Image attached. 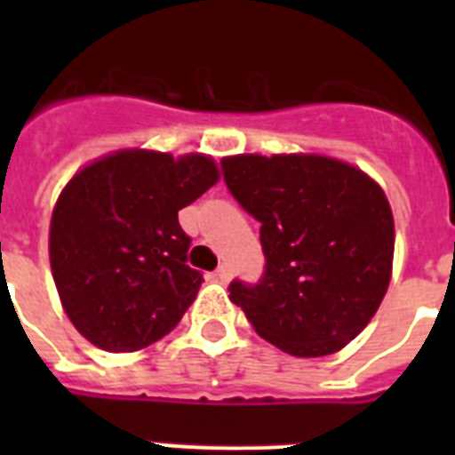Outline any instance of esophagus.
<instances>
[{
    "label": "esophagus",
    "instance_id": "34e87169",
    "mask_svg": "<svg viewBox=\"0 0 455 455\" xmlns=\"http://www.w3.org/2000/svg\"><path fill=\"white\" fill-rule=\"evenodd\" d=\"M214 276H217V281H221V283H227L228 278H231V267H228L227 262L220 264V267H217V271H214Z\"/></svg>",
    "mask_w": 455,
    "mask_h": 455
}]
</instances>
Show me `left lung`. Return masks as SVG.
I'll return each mask as SVG.
<instances>
[{"instance_id": "1", "label": "left lung", "mask_w": 455, "mask_h": 455, "mask_svg": "<svg viewBox=\"0 0 455 455\" xmlns=\"http://www.w3.org/2000/svg\"><path fill=\"white\" fill-rule=\"evenodd\" d=\"M221 172L228 193L262 224L264 274L257 283L234 278L231 302L292 356L342 349L389 285L395 220L380 186L321 156L224 157Z\"/></svg>"}]
</instances>
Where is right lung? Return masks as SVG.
<instances>
[{
  "label": "right lung",
  "instance_id": "right-lung-1",
  "mask_svg": "<svg viewBox=\"0 0 455 455\" xmlns=\"http://www.w3.org/2000/svg\"><path fill=\"white\" fill-rule=\"evenodd\" d=\"M220 179L212 157L120 151L77 172L53 207L49 259L73 325L106 352H137L181 321L203 274L179 210Z\"/></svg>",
  "mask_w": 455,
  "mask_h": 455
}]
</instances>
